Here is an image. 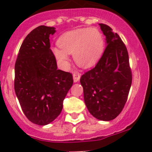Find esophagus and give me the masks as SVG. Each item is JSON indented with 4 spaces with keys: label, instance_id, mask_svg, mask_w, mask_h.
I'll use <instances>...</instances> for the list:
<instances>
[{
    "label": "esophagus",
    "instance_id": "obj_1",
    "mask_svg": "<svg viewBox=\"0 0 152 152\" xmlns=\"http://www.w3.org/2000/svg\"><path fill=\"white\" fill-rule=\"evenodd\" d=\"M73 81H74V82H77L80 79L81 74L79 73V72H74V73H73Z\"/></svg>",
    "mask_w": 152,
    "mask_h": 152
}]
</instances>
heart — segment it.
I'll return each mask as SVG.
<instances>
[{"instance_id":"heart-1","label":"heart","mask_w":152,"mask_h":152,"mask_svg":"<svg viewBox=\"0 0 152 152\" xmlns=\"http://www.w3.org/2000/svg\"><path fill=\"white\" fill-rule=\"evenodd\" d=\"M58 45L60 48H53L52 50L61 64H67L68 54H73L76 64L83 67L94 65L103 51L102 36L95 28L65 32L58 39Z\"/></svg>"}]
</instances>
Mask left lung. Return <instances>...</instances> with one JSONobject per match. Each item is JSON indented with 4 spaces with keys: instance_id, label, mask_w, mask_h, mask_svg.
I'll return each mask as SVG.
<instances>
[{
    "instance_id": "left-lung-1",
    "label": "left lung",
    "mask_w": 152,
    "mask_h": 152,
    "mask_svg": "<svg viewBox=\"0 0 152 152\" xmlns=\"http://www.w3.org/2000/svg\"><path fill=\"white\" fill-rule=\"evenodd\" d=\"M107 45L95 67L80 79L84 99L90 113L96 119L110 121L121 113L132 82L127 48L117 33L99 23Z\"/></svg>"
}]
</instances>
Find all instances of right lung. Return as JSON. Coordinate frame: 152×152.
I'll list each match as a JSON object with an SVG mask.
<instances>
[{"instance_id":"add662e5","label":"right lung","mask_w":152,"mask_h":152,"mask_svg":"<svg viewBox=\"0 0 152 152\" xmlns=\"http://www.w3.org/2000/svg\"><path fill=\"white\" fill-rule=\"evenodd\" d=\"M54 27L39 26L23 40L15 64L14 88L22 110L32 123L45 126L60 114L73 83L69 72L57 69L50 50Z\"/></svg>"}]
</instances>
